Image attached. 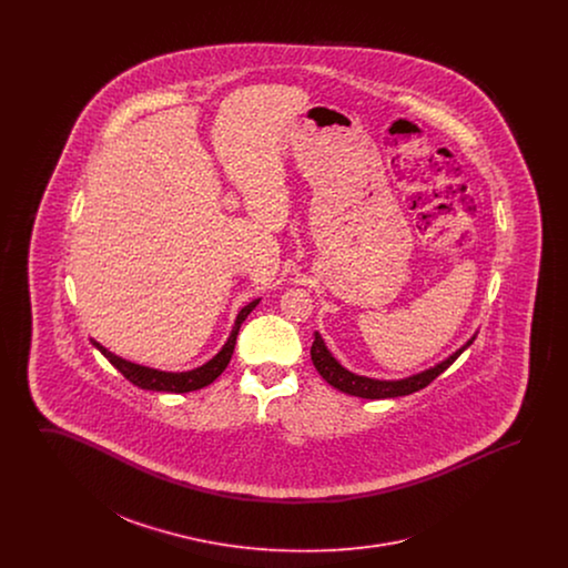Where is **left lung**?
<instances>
[{"mask_svg":"<svg viewBox=\"0 0 568 568\" xmlns=\"http://www.w3.org/2000/svg\"><path fill=\"white\" fill-rule=\"evenodd\" d=\"M475 336L454 353L449 355L445 362L436 364L430 371H424L419 375H413V377L400 378V381H378V378L359 377V375H353L347 368H343L334 357L332 353L327 352L325 347L324 338L320 336V332H315V341H313V347H311V359L317 368V373L336 389L345 392V394H352V396H359V398H371V400H378V398H396V396H408L413 392H419L424 389L426 385H430L434 378L438 377L440 373H445L464 349H468L473 345Z\"/></svg>","mask_w":568,"mask_h":568,"instance_id":"1","label":"left lung"}]
</instances>
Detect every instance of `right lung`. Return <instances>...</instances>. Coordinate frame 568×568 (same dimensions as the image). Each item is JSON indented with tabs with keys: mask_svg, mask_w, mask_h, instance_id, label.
Masks as SVG:
<instances>
[{
	"mask_svg": "<svg viewBox=\"0 0 568 568\" xmlns=\"http://www.w3.org/2000/svg\"><path fill=\"white\" fill-rule=\"evenodd\" d=\"M260 304V300H253L244 306L243 311L239 313L236 317V324L234 329L227 338V343L223 345V349L216 353L215 357L211 362H206L204 366L200 368H193L187 373H163V371H155V368H146V366H140L134 362H128L114 353H110L109 349H104L100 343L93 341V347H98L102 355L109 359L110 364L128 378L130 383H134L135 387L140 389H151V392H172V394H185V392H195V389H202L206 385H211L223 371L225 366L230 364L232 359V353L236 347V336H239V329L243 325L246 315Z\"/></svg>",
	"mask_w": 568,
	"mask_h": 568,
	"instance_id": "obj_1",
	"label": "right lung"
}]
</instances>
